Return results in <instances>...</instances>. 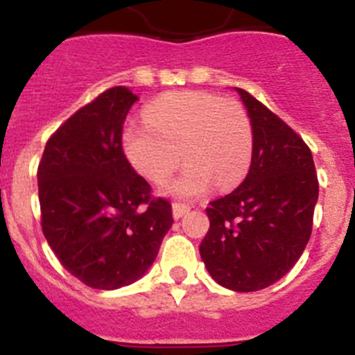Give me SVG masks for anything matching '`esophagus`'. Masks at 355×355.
<instances>
[{"instance_id": "obj_1", "label": "esophagus", "mask_w": 355, "mask_h": 355, "mask_svg": "<svg viewBox=\"0 0 355 355\" xmlns=\"http://www.w3.org/2000/svg\"><path fill=\"white\" fill-rule=\"evenodd\" d=\"M188 211H190V206L180 205V202H174V205H172V216H174L175 220H180L181 216L187 215Z\"/></svg>"}]
</instances>
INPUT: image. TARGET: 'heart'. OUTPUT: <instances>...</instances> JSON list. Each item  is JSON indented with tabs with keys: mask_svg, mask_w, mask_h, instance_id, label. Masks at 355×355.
<instances>
[{
	"mask_svg": "<svg viewBox=\"0 0 355 355\" xmlns=\"http://www.w3.org/2000/svg\"><path fill=\"white\" fill-rule=\"evenodd\" d=\"M128 159L150 183L162 184L180 165L187 167L167 187L180 199L236 187L249 172L254 135L247 112L233 99L202 90H180L158 97L146 108L144 124L122 135Z\"/></svg>",
	"mask_w": 355,
	"mask_h": 355,
	"instance_id": "obj_1",
	"label": "heart"
}]
</instances>
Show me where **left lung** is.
Returning a JSON list of instances; mask_svg holds the SVG:
<instances>
[{"label": "left lung", "instance_id": "1", "mask_svg": "<svg viewBox=\"0 0 355 355\" xmlns=\"http://www.w3.org/2000/svg\"><path fill=\"white\" fill-rule=\"evenodd\" d=\"M254 135L243 183L206 208L199 252L209 275L233 291H258L288 274L306 249L318 200L309 147L286 122L241 89Z\"/></svg>", "mask_w": 355, "mask_h": 355}]
</instances>
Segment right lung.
<instances>
[{"label":"right lung","instance_id":"add662e5","mask_svg":"<svg viewBox=\"0 0 355 355\" xmlns=\"http://www.w3.org/2000/svg\"><path fill=\"white\" fill-rule=\"evenodd\" d=\"M135 101L114 87L78 110L48 140L37 172L44 236L65 270L96 290L139 281L174 224L171 202L150 199L122 149Z\"/></svg>","mask_w":355,"mask_h":355}]
</instances>
